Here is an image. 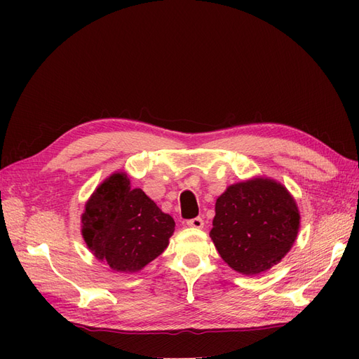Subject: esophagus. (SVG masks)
I'll return each mask as SVG.
<instances>
[{
  "instance_id": "obj_1",
  "label": "esophagus",
  "mask_w": 359,
  "mask_h": 359,
  "mask_svg": "<svg viewBox=\"0 0 359 359\" xmlns=\"http://www.w3.org/2000/svg\"><path fill=\"white\" fill-rule=\"evenodd\" d=\"M187 226L194 227V229H202V227H203V220H202V217H194V219L187 220Z\"/></svg>"
}]
</instances>
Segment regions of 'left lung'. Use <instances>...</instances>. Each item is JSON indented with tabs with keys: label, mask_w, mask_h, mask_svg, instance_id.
<instances>
[{
	"label": "left lung",
	"mask_w": 359,
	"mask_h": 359,
	"mask_svg": "<svg viewBox=\"0 0 359 359\" xmlns=\"http://www.w3.org/2000/svg\"><path fill=\"white\" fill-rule=\"evenodd\" d=\"M298 229L299 212L289 191L273 180L255 178L217 199L210 236L227 265L255 276L285 257Z\"/></svg>",
	"instance_id": "8db88e82"
}]
</instances>
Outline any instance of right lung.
I'll return each instance as SVG.
<instances>
[{
	"mask_svg": "<svg viewBox=\"0 0 359 359\" xmlns=\"http://www.w3.org/2000/svg\"><path fill=\"white\" fill-rule=\"evenodd\" d=\"M175 222L140 189L130 187L126 173L100 184L82 214V235L93 255L119 273H136L160 256Z\"/></svg>",
	"mask_w": 359,
	"mask_h": 359,
	"instance_id": "add662e5",
	"label": "right lung"
}]
</instances>
